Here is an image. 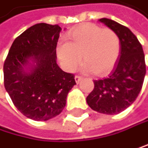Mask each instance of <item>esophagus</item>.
I'll use <instances>...</instances> for the list:
<instances>
[{
  "instance_id": "obj_1",
  "label": "esophagus",
  "mask_w": 148,
  "mask_h": 148,
  "mask_svg": "<svg viewBox=\"0 0 148 148\" xmlns=\"http://www.w3.org/2000/svg\"><path fill=\"white\" fill-rule=\"evenodd\" d=\"M75 82H76V84H79V82L82 80V76L75 75Z\"/></svg>"
}]
</instances>
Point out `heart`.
I'll return each instance as SVG.
<instances>
[{
	"mask_svg": "<svg viewBox=\"0 0 148 148\" xmlns=\"http://www.w3.org/2000/svg\"><path fill=\"white\" fill-rule=\"evenodd\" d=\"M120 53L118 35L110 29H102L93 23L78 26L68 34V43L58 47L57 54L64 68L73 72L85 62V73H95L99 76L109 75L114 69Z\"/></svg>",
	"mask_w": 148,
	"mask_h": 148,
	"instance_id": "b5f03b06",
	"label": "heart"
}]
</instances>
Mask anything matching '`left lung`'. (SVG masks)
<instances>
[{"label": "left lung", "mask_w": 148, "mask_h": 148, "mask_svg": "<svg viewBox=\"0 0 148 148\" xmlns=\"http://www.w3.org/2000/svg\"><path fill=\"white\" fill-rule=\"evenodd\" d=\"M100 21L118 35L120 53L109 77L93 81L94 88L86 101L93 110L113 115L129 108L138 96L146 75L145 55L138 39L130 29L106 18Z\"/></svg>", "instance_id": "8db88e82"}]
</instances>
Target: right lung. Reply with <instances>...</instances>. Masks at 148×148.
Listing matches in <instances>:
<instances>
[{"label": "right lung", "mask_w": 148, "mask_h": 148, "mask_svg": "<svg viewBox=\"0 0 148 148\" xmlns=\"http://www.w3.org/2000/svg\"><path fill=\"white\" fill-rule=\"evenodd\" d=\"M58 25H33L13 41L3 64L4 87L15 107L37 121L59 115L76 84L56 64Z\"/></svg>", "instance_id": "add662e5"}]
</instances>
